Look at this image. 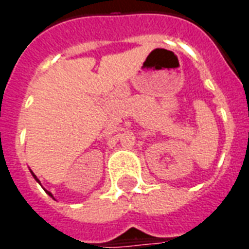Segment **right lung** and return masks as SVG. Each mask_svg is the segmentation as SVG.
Returning <instances> with one entry per match:
<instances>
[{
	"label": "right lung",
	"mask_w": 249,
	"mask_h": 249,
	"mask_svg": "<svg viewBox=\"0 0 249 249\" xmlns=\"http://www.w3.org/2000/svg\"><path fill=\"white\" fill-rule=\"evenodd\" d=\"M33 176H35V178H36V180H37V181H38V178H36V175H33ZM48 193H49V192H48ZM49 195H51V193H49ZM51 196H52V195H51Z\"/></svg>",
	"instance_id": "add662e5"
}]
</instances>
